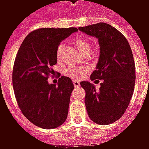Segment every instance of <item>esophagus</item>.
I'll return each instance as SVG.
<instances>
[{"mask_svg":"<svg viewBox=\"0 0 149 149\" xmlns=\"http://www.w3.org/2000/svg\"><path fill=\"white\" fill-rule=\"evenodd\" d=\"M73 84H74L75 88H78L81 84H80V81H78V80H75V81H73Z\"/></svg>","mask_w":149,"mask_h":149,"instance_id":"1","label":"esophagus"}]
</instances>
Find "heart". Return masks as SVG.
Listing matches in <instances>:
<instances>
[{
  "mask_svg": "<svg viewBox=\"0 0 149 149\" xmlns=\"http://www.w3.org/2000/svg\"><path fill=\"white\" fill-rule=\"evenodd\" d=\"M74 44L82 54H84L86 52H90L92 47H91L90 43L88 42L87 40L78 37V38L74 39ZM63 48H64V45L61 44V45H59L57 49H56V58L58 61H60V58H61V53ZM88 71V69L86 67L70 66L65 69V74L68 77L77 79V78H81L84 77L87 74Z\"/></svg>",
  "mask_w": 149,
  "mask_h": 149,
  "instance_id": "b5f03b06",
  "label": "heart"
}]
</instances>
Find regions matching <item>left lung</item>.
I'll list each match as a JSON object with an SVG mask.
<instances>
[{
    "label": "left lung",
    "instance_id": "1",
    "mask_svg": "<svg viewBox=\"0 0 149 149\" xmlns=\"http://www.w3.org/2000/svg\"><path fill=\"white\" fill-rule=\"evenodd\" d=\"M96 37L100 56L92 81L101 80L96 90L93 84L81 81L86 93L84 104L89 118L100 125H110L120 118L127 109L134 91L136 72L132 49L125 36L106 23H97L78 29Z\"/></svg>",
    "mask_w": 149,
    "mask_h": 149
}]
</instances>
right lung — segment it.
<instances>
[{"instance_id":"right-lung-1","label":"right lung","mask_w":149,"mask_h":149,"mask_svg":"<svg viewBox=\"0 0 149 149\" xmlns=\"http://www.w3.org/2000/svg\"><path fill=\"white\" fill-rule=\"evenodd\" d=\"M77 31L39 29L25 37L18 50L13 71L15 97L24 116L37 127L56 128L67 119L74 85L68 77L59 78L56 86L49 84L48 77L56 64L60 43Z\"/></svg>"}]
</instances>
